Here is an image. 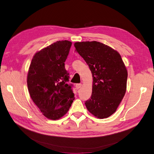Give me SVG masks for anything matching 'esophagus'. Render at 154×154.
<instances>
[{"label": "esophagus", "mask_w": 154, "mask_h": 154, "mask_svg": "<svg viewBox=\"0 0 154 154\" xmlns=\"http://www.w3.org/2000/svg\"><path fill=\"white\" fill-rule=\"evenodd\" d=\"M82 83H77V84H76V85H75V87L76 89H79V88L82 87Z\"/></svg>", "instance_id": "34e87169"}]
</instances>
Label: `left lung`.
<instances>
[{"instance_id": "left-lung-1", "label": "left lung", "mask_w": 154, "mask_h": 154, "mask_svg": "<svg viewBox=\"0 0 154 154\" xmlns=\"http://www.w3.org/2000/svg\"><path fill=\"white\" fill-rule=\"evenodd\" d=\"M92 74V92L85 101L87 110L103 119L113 114L125 94L128 72L117 51L99 42H82L74 44Z\"/></svg>"}]
</instances>
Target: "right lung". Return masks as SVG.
I'll return each mask as SVG.
<instances>
[{
  "label": "right lung",
  "mask_w": 154,
  "mask_h": 154,
  "mask_svg": "<svg viewBox=\"0 0 154 154\" xmlns=\"http://www.w3.org/2000/svg\"><path fill=\"white\" fill-rule=\"evenodd\" d=\"M72 42L57 41L36 53L32 57L27 77L30 96L48 119L57 120L66 114L74 95L65 69Z\"/></svg>",
  "instance_id": "obj_1"
}]
</instances>
